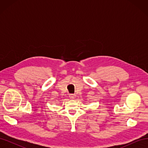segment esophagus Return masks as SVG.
Returning a JSON list of instances; mask_svg holds the SVG:
<instances>
[{"mask_svg": "<svg viewBox=\"0 0 148 148\" xmlns=\"http://www.w3.org/2000/svg\"><path fill=\"white\" fill-rule=\"evenodd\" d=\"M69 97H70V98H71V99H75L76 97V95H73V94H70V95H69Z\"/></svg>", "mask_w": 148, "mask_h": 148, "instance_id": "34e87169", "label": "esophagus"}]
</instances>
